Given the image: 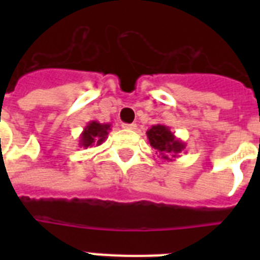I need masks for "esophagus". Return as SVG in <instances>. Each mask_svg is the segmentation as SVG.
I'll list each match as a JSON object with an SVG mask.
<instances>
[{
    "label": "esophagus",
    "mask_w": 260,
    "mask_h": 260,
    "mask_svg": "<svg viewBox=\"0 0 260 260\" xmlns=\"http://www.w3.org/2000/svg\"><path fill=\"white\" fill-rule=\"evenodd\" d=\"M124 129H136V124H122Z\"/></svg>",
    "instance_id": "34e87169"
}]
</instances>
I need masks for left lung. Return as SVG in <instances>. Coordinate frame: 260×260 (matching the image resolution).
Returning a JSON list of instances; mask_svg holds the SVG:
<instances>
[{"mask_svg": "<svg viewBox=\"0 0 260 260\" xmlns=\"http://www.w3.org/2000/svg\"><path fill=\"white\" fill-rule=\"evenodd\" d=\"M147 138L150 146L159 152V156L163 160L171 162L179 156L182 151L186 148V144L178 139L170 131V128L163 124L152 125L147 131Z\"/></svg>", "mask_w": 260, "mask_h": 260, "instance_id": "obj_1", "label": "left lung"}]
</instances>
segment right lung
I'll return each instance as SVG.
<instances>
[{"label":"right lung","mask_w":260,"mask_h":260,"mask_svg":"<svg viewBox=\"0 0 260 260\" xmlns=\"http://www.w3.org/2000/svg\"><path fill=\"white\" fill-rule=\"evenodd\" d=\"M110 132V124H102L98 121H90L83 128L82 134L79 136V146L83 148L89 147H98L108 139Z\"/></svg>","instance_id":"obj_1"}]
</instances>
